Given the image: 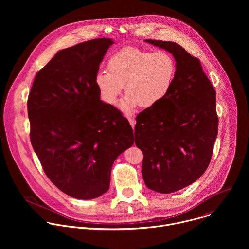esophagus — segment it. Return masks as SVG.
<instances>
[{"instance_id":"esophagus-1","label":"esophagus","mask_w":249,"mask_h":249,"mask_svg":"<svg viewBox=\"0 0 249 249\" xmlns=\"http://www.w3.org/2000/svg\"><path fill=\"white\" fill-rule=\"evenodd\" d=\"M128 120H129V122H130V124H131L132 128L134 129V127H135V124H136V121H135V119H134V118H132V117H128Z\"/></svg>"}]
</instances>
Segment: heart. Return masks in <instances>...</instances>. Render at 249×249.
<instances>
[{
  "label": "heart",
  "mask_w": 249,
  "mask_h": 249,
  "mask_svg": "<svg viewBox=\"0 0 249 249\" xmlns=\"http://www.w3.org/2000/svg\"><path fill=\"white\" fill-rule=\"evenodd\" d=\"M108 73L99 72L95 85L103 101L115 104L124 86L121 107L131 113L137 106L152 108L169 93L176 74L174 58L166 51L125 47L107 62Z\"/></svg>",
  "instance_id": "1"
}]
</instances>
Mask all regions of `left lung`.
<instances>
[{"mask_svg":"<svg viewBox=\"0 0 249 249\" xmlns=\"http://www.w3.org/2000/svg\"><path fill=\"white\" fill-rule=\"evenodd\" d=\"M176 61L167 96L136 117L135 144L143 152L142 174L149 189L168 194L193 182L207 169L218 135L216 90L200 60L175 42L147 39Z\"/></svg>","mask_w":249,"mask_h":249,"instance_id":"left-lung-1","label":"left lung"}]
</instances>
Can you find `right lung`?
<instances>
[{"mask_svg": "<svg viewBox=\"0 0 249 249\" xmlns=\"http://www.w3.org/2000/svg\"><path fill=\"white\" fill-rule=\"evenodd\" d=\"M112 44L98 38L59 51L37 72L28 94L32 148L52 183L76 199L107 191L114 160L134 143L129 121L100 100L95 85Z\"/></svg>", "mask_w": 249, "mask_h": 249, "instance_id": "add662e5", "label": "right lung"}]
</instances>
